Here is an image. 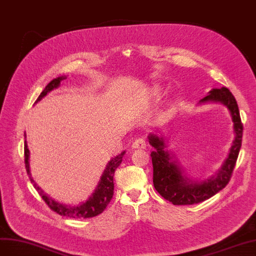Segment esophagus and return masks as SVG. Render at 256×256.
I'll list each match as a JSON object with an SVG mask.
<instances>
[{"label":"esophagus","instance_id":"obj_1","mask_svg":"<svg viewBox=\"0 0 256 256\" xmlns=\"http://www.w3.org/2000/svg\"><path fill=\"white\" fill-rule=\"evenodd\" d=\"M132 148H146V142L144 138H138L136 139L133 144H132Z\"/></svg>","mask_w":256,"mask_h":256}]
</instances>
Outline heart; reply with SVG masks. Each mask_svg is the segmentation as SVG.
Returning <instances> with one entry per match:
<instances>
[{
  "mask_svg": "<svg viewBox=\"0 0 256 256\" xmlns=\"http://www.w3.org/2000/svg\"><path fill=\"white\" fill-rule=\"evenodd\" d=\"M158 94H159V90H158L157 88L153 90V92H152V96H154V97H157Z\"/></svg>",
  "mask_w": 256,
  "mask_h": 256,
  "instance_id": "heart-1",
  "label": "heart"
}]
</instances>
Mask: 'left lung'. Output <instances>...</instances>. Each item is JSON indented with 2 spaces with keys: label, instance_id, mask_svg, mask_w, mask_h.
I'll return each instance as SVG.
<instances>
[{
  "label": "left lung",
  "instance_id": "8db88e82",
  "mask_svg": "<svg viewBox=\"0 0 256 256\" xmlns=\"http://www.w3.org/2000/svg\"><path fill=\"white\" fill-rule=\"evenodd\" d=\"M222 103L229 110L233 121L234 140L228 157L222 168L204 180L186 177L176 157L166 148V139L156 134L148 135V142L155 150L150 153L153 164V184L156 191L173 204H194L209 200L228 184L242 146V124L240 110L232 92L226 88H213L200 103Z\"/></svg>",
  "mask_w": 256,
  "mask_h": 256
}]
</instances>
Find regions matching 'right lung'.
<instances>
[{"label": "right lung", "instance_id": "1", "mask_svg": "<svg viewBox=\"0 0 256 256\" xmlns=\"http://www.w3.org/2000/svg\"><path fill=\"white\" fill-rule=\"evenodd\" d=\"M64 79H66V76H61V77H58V78L52 80L48 84L46 85L44 90L40 94V96L38 97L36 103L41 101L46 96V94L50 92L52 90L58 88L60 86L61 81ZM24 136L26 138L25 134H24ZM124 154H126V150H123L121 154L112 157L110 160L108 164H106V170H104V172L100 178L98 186H96V188H94V193L90 196L88 200L80 202L79 204L70 206V204H61L59 202H56L36 184V182L32 177L30 170V150H28L26 140L24 142L25 166H26L27 174L30 175V179L32 184L36 188V190L39 192L40 196L43 198V200L47 204V206H48L52 211L56 212L61 216L70 217V218H90V217L99 215L100 213H102L104 210H106V208L110 204V200L112 198V195H114V174H115L116 168L122 162V158H123V156H124Z\"/></svg>", "mask_w": 256, "mask_h": 256}]
</instances>
